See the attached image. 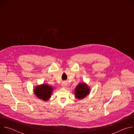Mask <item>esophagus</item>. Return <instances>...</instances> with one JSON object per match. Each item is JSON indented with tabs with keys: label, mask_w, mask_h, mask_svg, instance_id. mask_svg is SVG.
Instances as JSON below:
<instances>
[{
	"label": "esophagus",
	"mask_w": 134,
	"mask_h": 134,
	"mask_svg": "<svg viewBox=\"0 0 134 134\" xmlns=\"http://www.w3.org/2000/svg\"><path fill=\"white\" fill-rule=\"evenodd\" d=\"M67 85V84L66 82H64L62 83V86H63V87H66Z\"/></svg>",
	"instance_id": "obj_1"
}]
</instances>
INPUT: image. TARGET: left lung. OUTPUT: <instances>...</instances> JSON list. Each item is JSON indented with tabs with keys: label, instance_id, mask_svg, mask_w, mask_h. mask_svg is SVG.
Wrapping results in <instances>:
<instances>
[{
	"label": "left lung",
	"instance_id": "left-lung-1",
	"mask_svg": "<svg viewBox=\"0 0 134 134\" xmlns=\"http://www.w3.org/2000/svg\"><path fill=\"white\" fill-rule=\"evenodd\" d=\"M75 97L78 99H83L90 93V88L87 85L83 83L79 84L75 89Z\"/></svg>",
	"mask_w": 134,
	"mask_h": 134
}]
</instances>
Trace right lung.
<instances>
[{
  "instance_id": "add662e5",
  "label": "right lung",
  "mask_w": 134,
  "mask_h": 134,
  "mask_svg": "<svg viewBox=\"0 0 134 134\" xmlns=\"http://www.w3.org/2000/svg\"><path fill=\"white\" fill-rule=\"evenodd\" d=\"M52 91V87L47 84L41 85L36 86L34 89V94L36 95V97L44 101H48L50 98Z\"/></svg>"
}]
</instances>
